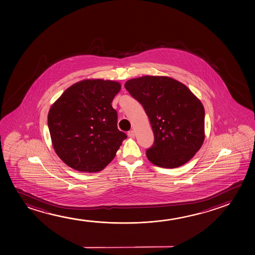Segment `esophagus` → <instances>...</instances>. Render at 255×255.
Listing matches in <instances>:
<instances>
[{
	"label": "esophagus",
	"mask_w": 255,
	"mask_h": 255,
	"mask_svg": "<svg viewBox=\"0 0 255 255\" xmlns=\"http://www.w3.org/2000/svg\"><path fill=\"white\" fill-rule=\"evenodd\" d=\"M128 136H129V137H135V131L134 130H129V131H128Z\"/></svg>",
	"instance_id": "esophagus-1"
}]
</instances>
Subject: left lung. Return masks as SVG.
<instances>
[{
	"label": "left lung",
	"instance_id": "left-lung-1",
	"mask_svg": "<svg viewBox=\"0 0 255 255\" xmlns=\"http://www.w3.org/2000/svg\"><path fill=\"white\" fill-rule=\"evenodd\" d=\"M151 123L154 142L146 150L156 166L174 168L192 159L204 141V108L180 81L166 76H142L126 82Z\"/></svg>",
	"mask_w": 255,
	"mask_h": 255
}]
</instances>
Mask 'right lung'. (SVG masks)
<instances>
[{"mask_svg": "<svg viewBox=\"0 0 255 255\" xmlns=\"http://www.w3.org/2000/svg\"><path fill=\"white\" fill-rule=\"evenodd\" d=\"M119 82L84 80L71 86L52 104L48 127L52 145L64 163L81 172L104 169L127 136L118 129L111 103Z\"/></svg>", "mask_w": 255, "mask_h": 255, "instance_id": "1", "label": "right lung"}]
</instances>
